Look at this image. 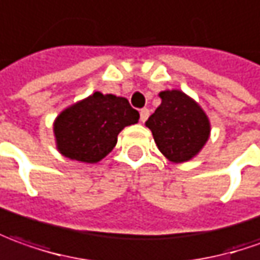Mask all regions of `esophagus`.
I'll use <instances>...</instances> for the list:
<instances>
[{"instance_id": "34e87169", "label": "esophagus", "mask_w": 260, "mask_h": 260, "mask_svg": "<svg viewBox=\"0 0 260 260\" xmlns=\"http://www.w3.org/2000/svg\"><path fill=\"white\" fill-rule=\"evenodd\" d=\"M148 116H149V109H148V108H142V109L139 111V118H141V121L145 122V121L148 119Z\"/></svg>"}]
</instances>
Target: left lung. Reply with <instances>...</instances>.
I'll list each match as a JSON object with an SVG mask.
<instances>
[{
    "mask_svg": "<svg viewBox=\"0 0 260 260\" xmlns=\"http://www.w3.org/2000/svg\"><path fill=\"white\" fill-rule=\"evenodd\" d=\"M160 105L148 118L159 151L172 162L193 158L206 144L211 126L208 116L193 100L181 91L159 93Z\"/></svg>",
    "mask_w": 260,
    "mask_h": 260,
    "instance_id": "obj_1",
    "label": "left lung"
}]
</instances>
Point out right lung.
I'll list each match as a JSON object with an SVG mask.
<instances>
[{"instance_id": "1", "label": "right lung", "mask_w": 260, "mask_h": 260, "mask_svg": "<svg viewBox=\"0 0 260 260\" xmlns=\"http://www.w3.org/2000/svg\"><path fill=\"white\" fill-rule=\"evenodd\" d=\"M138 119L139 112L126 98L95 92L56 118L54 132L58 149L70 159L98 162L114 149L118 134Z\"/></svg>"}]
</instances>
